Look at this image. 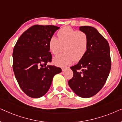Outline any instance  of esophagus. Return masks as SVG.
<instances>
[{
  "mask_svg": "<svg viewBox=\"0 0 122 122\" xmlns=\"http://www.w3.org/2000/svg\"><path fill=\"white\" fill-rule=\"evenodd\" d=\"M68 69V68H61V70H62V71H66V69Z\"/></svg>",
  "mask_w": 122,
  "mask_h": 122,
  "instance_id": "34e87169",
  "label": "esophagus"
}]
</instances>
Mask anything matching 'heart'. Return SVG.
<instances>
[{"label":"heart","instance_id":"obj_1","mask_svg":"<svg viewBox=\"0 0 122 122\" xmlns=\"http://www.w3.org/2000/svg\"><path fill=\"white\" fill-rule=\"evenodd\" d=\"M57 36L58 39L51 36L49 39V51L54 56L62 51L63 48L65 52L54 58V64L59 66H66L73 61H78L84 57L88 46L86 33L66 26L58 31Z\"/></svg>","mask_w":122,"mask_h":122}]
</instances>
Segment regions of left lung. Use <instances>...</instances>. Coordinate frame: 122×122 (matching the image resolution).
<instances>
[{
  "instance_id": "8db88e82",
  "label": "left lung",
  "mask_w": 122,
  "mask_h": 122,
  "mask_svg": "<svg viewBox=\"0 0 122 122\" xmlns=\"http://www.w3.org/2000/svg\"><path fill=\"white\" fill-rule=\"evenodd\" d=\"M79 30L87 36L88 49L78 64L71 67L73 76L68 85L78 96L87 98L99 92L106 82L111 68L110 48L96 28L82 26Z\"/></svg>"
}]
</instances>
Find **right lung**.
Wrapping results in <instances>:
<instances>
[{
    "label": "right lung",
    "instance_id": "add662e5",
    "mask_svg": "<svg viewBox=\"0 0 122 122\" xmlns=\"http://www.w3.org/2000/svg\"><path fill=\"white\" fill-rule=\"evenodd\" d=\"M59 27L35 25L21 34L13 53V69L21 90L28 96L38 98L49 89L53 78L61 68L47 65L52 59L49 41Z\"/></svg>",
    "mask_w": 122,
    "mask_h": 122
}]
</instances>
